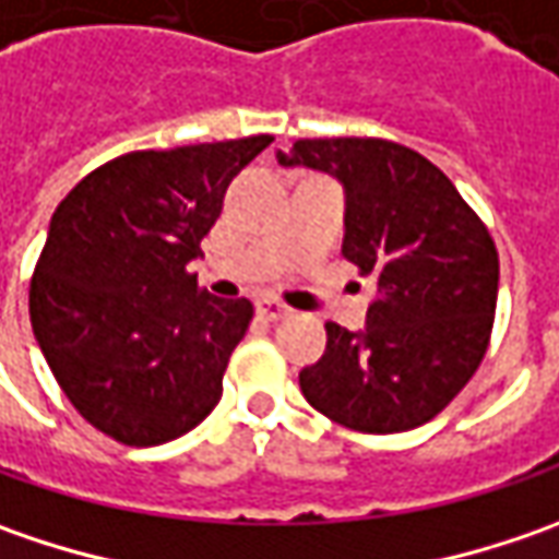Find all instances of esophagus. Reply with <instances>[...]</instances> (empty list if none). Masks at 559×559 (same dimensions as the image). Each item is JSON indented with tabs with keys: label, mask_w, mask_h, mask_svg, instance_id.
<instances>
[{
	"label": "esophagus",
	"mask_w": 559,
	"mask_h": 559,
	"mask_svg": "<svg viewBox=\"0 0 559 559\" xmlns=\"http://www.w3.org/2000/svg\"><path fill=\"white\" fill-rule=\"evenodd\" d=\"M258 313H261L264 320H270V323H276V320H286L292 313V308H286V305L276 301V298H261V301H258Z\"/></svg>",
	"instance_id": "34e87169"
}]
</instances>
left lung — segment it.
I'll return each instance as SVG.
<instances>
[{"instance_id": "left-lung-1", "label": "left lung", "mask_w": 559, "mask_h": 559, "mask_svg": "<svg viewBox=\"0 0 559 559\" xmlns=\"http://www.w3.org/2000/svg\"><path fill=\"white\" fill-rule=\"evenodd\" d=\"M305 164L345 183L342 254L373 280L367 330L326 323V352L298 382L345 429H417L479 370L498 308V248L485 221L429 158L392 140H298Z\"/></svg>"}]
</instances>
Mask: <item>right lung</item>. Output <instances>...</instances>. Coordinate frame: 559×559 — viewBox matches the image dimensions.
<instances>
[{
    "instance_id": "1",
    "label": "right lung",
    "mask_w": 559,
    "mask_h": 559,
    "mask_svg": "<svg viewBox=\"0 0 559 559\" xmlns=\"http://www.w3.org/2000/svg\"><path fill=\"white\" fill-rule=\"evenodd\" d=\"M273 136L127 152L55 207L31 276V323L76 414L130 448L195 429L224 395L254 305L189 270L229 180Z\"/></svg>"
}]
</instances>
